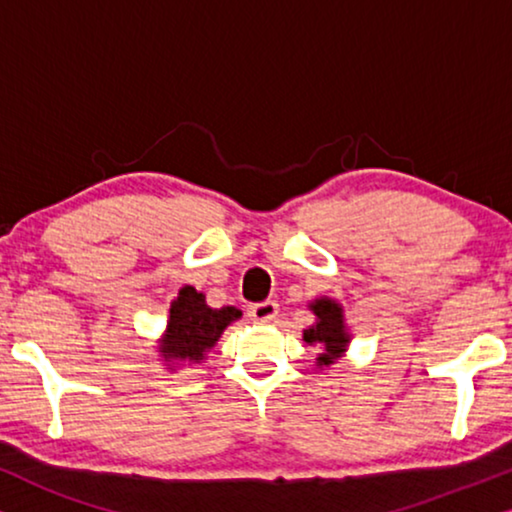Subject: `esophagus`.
<instances>
[{
  "instance_id": "esophagus-1",
  "label": "esophagus",
  "mask_w": 512,
  "mask_h": 512,
  "mask_svg": "<svg viewBox=\"0 0 512 512\" xmlns=\"http://www.w3.org/2000/svg\"><path fill=\"white\" fill-rule=\"evenodd\" d=\"M279 312V305L275 300H263V303H256V305H249V317L258 321V324H265V321H272L277 317Z\"/></svg>"
}]
</instances>
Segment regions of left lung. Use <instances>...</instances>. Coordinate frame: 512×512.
Masks as SVG:
<instances>
[{
    "label": "left lung",
    "instance_id": "obj_1",
    "mask_svg": "<svg viewBox=\"0 0 512 512\" xmlns=\"http://www.w3.org/2000/svg\"><path fill=\"white\" fill-rule=\"evenodd\" d=\"M310 310L317 314V324L303 331V340L310 345L324 347V352L317 356L319 366H331L347 352L349 345V333L345 326V312L342 305L335 303L333 298H317L310 303Z\"/></svg>",
    "mask_w": 512,
    "mask_h": 512
}]
</instances>
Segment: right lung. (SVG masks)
<instances>
[{
	"label": "right lung",
	"mask_w": 512,
	"mask_h": 512,
	"mask_svg": "<svg viewBox=\"0 0 512 512\" xmlns=\"http://www.w3.org/2000/svg\"><path fill=\"white\" fill-rule=\"evenodd\" d=\"M240 317L242 312L237 307L226 305L214 310L205 303V293L184 286L170 305V319L158 352L172 368L179 363H200L221 333Z\"/></svg>",
	"instance_id": "right-lung-1"
}]
</instances>
